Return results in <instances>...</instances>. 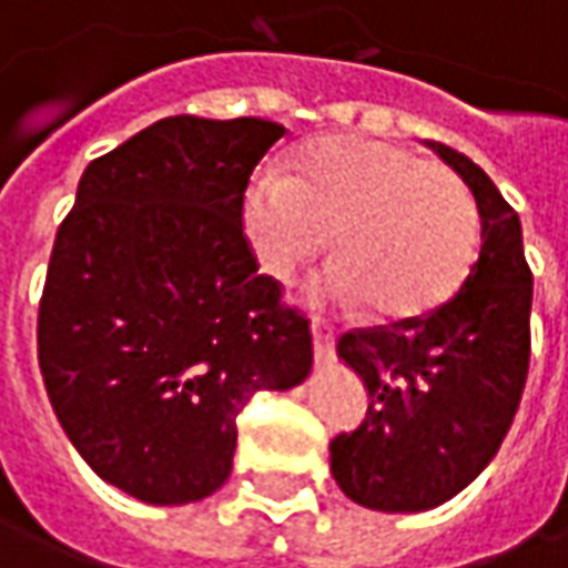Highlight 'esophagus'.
Segmentation results:
<instances>
[{
	"mask_svg": "<svg viewBox=\"0 0 568 568\" xmlns=\"http://www.w3.org/2000/svg\"><path fill=\"white\" fill-rule=\"evenodd\" d=\"M313 351H316V363H328L335 354V332L325 318H313Z\"/></svg>",
	"mask_w": 568,
	"mask_h": 568,
	"instance_id": "esophagus-1",
	"label": "esophagus"
}]
</instances>
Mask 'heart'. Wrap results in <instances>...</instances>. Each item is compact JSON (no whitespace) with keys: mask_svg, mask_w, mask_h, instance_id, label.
Instances as JSON below:
<instances>
[{"mask_svg":"<svg viewBox=\"0 0 568 568\" xmlns=\"http://www.w3.org/2000/svg\"><path fill=\"white\" fill-rule=\"evenodd\" d=\"M258 268L291 284L335 236L338 258L313 296L338 306L376 303L385 318H417L443 306L477 250V205L468 186L402 144L366 135H322L265 166L240 207Z\"/></svg>","mask_w":568,"mask_h":568,"instance_id":"b5f03b06","label":"heart"}]
</instances>
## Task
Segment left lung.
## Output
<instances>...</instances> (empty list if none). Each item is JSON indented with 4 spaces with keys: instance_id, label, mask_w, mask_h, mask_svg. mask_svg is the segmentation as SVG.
Returning a JSON list of instances; mask_svg holds the SVG:
<instances>
[{
    "instance_id": "left-lung-1",
    "label": "left lung",
    "mask_w": 568,
    "mask_h": 568,
    "mask_svg": "<svg viewBox=\"0 0 568 568\" xmlns=\"http://www.w3.org/2000/svg\"><path fill=\"white\" fill-rule=\"evenodd\" d=\"M429 148L477 202L480 255L462 291L429 316L338 341L369 407L354 433L332 439V477L376 513H426L465 490L503 446L531 357L521 221L470 158L439 142Z\"/></svg>"
}]
</instances>
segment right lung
Masks as SVG:
<instances>
[{
	"instance_id": "right-lung-1",
	"label": "right lung",
	"mask_w": 568,
	"mask_h": 568,
	"mask_svg": "<svg viewBox=\"0 0 568 568\" xmlns=\"http://www.w3.org/2000/svg\"><path fill=\"white\" fill-rule=\"evenodd\" d=\"M272 120L166 116L91 161L55 233L37 357L91 470L151 506L224 487L236 414L313 369L310 322L258 274L240 207Z\"/></svg>"
}]
</instances>
